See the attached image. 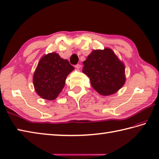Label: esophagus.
Returning a JSON list of instances; mask_svg holds the SVG:
<instances>
[{
	"label": "esophagus",
	"mask_w": 159,
	"mask_h": 159,
	"mask_svg": "<svg viewBox=\"0 0 159 159\" xmlns=\"http://www.w3.org/2000/svg\"><path fill=\"white\" fill-rule=\"evenodd\" d=\"M75 68H77V69H80V68H81V65L80 64H77L75 65Z\"/></svg>",
	"instance_id": "obj_1"
}]
</instances>
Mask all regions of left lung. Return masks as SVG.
I'll return each instance as SVG.
<instances>
[{
    "label": "left lung",
    "mask_w": 159,
    "mask_h": 159,
    "mask_svg": "<svg viewBox=\"0 0 159 159\" xmlns=\"http://www.w3.org/2000/svg\"><path fill=\"white\" fill-rule=\"evenodd\" d=\"M83 64L82 72L100 94H113L124 85L125 66L111 49L93 50Z\"/></svg>",
    "instance_id": "left-lung-1"
}]
</instances>
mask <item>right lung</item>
I'll return each mask as SVG.
<instances>
[{"instance_id": "obj_1", "label": "right lung", "mask_w": 159, "mask_h": 159, "mask_svg": "<svg viewBox=\"0 0 159 159\" xmlns=\"http://www.w3.org/2000/svg\"><path fill=\"white\" fill-rule=\"evenodd\" d=\"M73 70L67 59H63L58 54L52 52L43 56L33 76L37 93L43 99L55 100L64 87L67 75Z\"/></svg>"}]
</instances>
